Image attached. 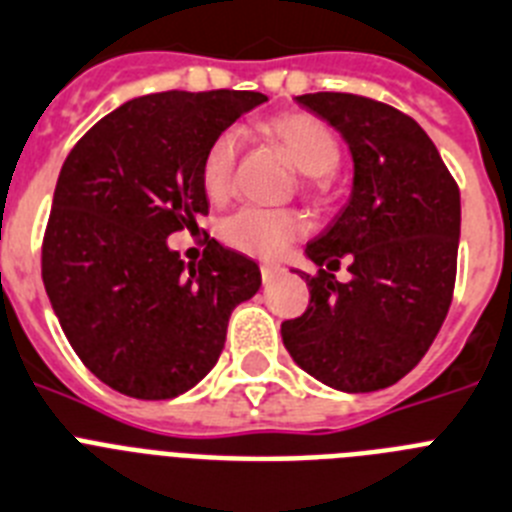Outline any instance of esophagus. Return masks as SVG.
Returning <instances> with one entry per match:
<instances>
[{"mask_svg":"<svg viewBox=\"0 0 512 512\" xmlns=\"http://www.w3.org/2000/svg\"><path fill=\"white\" fill-rule=\"evenodd\" d=\"M260 273H262V283H273V281H278V278H281L283 268H281V265H275V262H262Z\"/></svg>","mask_w":512,"mask_h":512,"instance_id":"34e87169","label":"esophagus"}]
</instances>
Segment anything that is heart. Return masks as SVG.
Here are the masks:
<instances>
[{"label":"heart","instance_id":"obj_1","mask_svg":"<svg viewBox=\"0 0 512 512\" xmlns=\"http://www.w3.org/2000/svg\"><path fill=\"white\" fill-rule=\"evenodd\" d=\"M262 133L288 154L293 167L314 177L311 185L324 190L330 185V172L340 162V141L322 118L311 113H283L270 118ZM237 159V136L221 133L208 144L201 162L203 193L211 201L229 195L231 170ZM304 231V219L296 211L283 208H242L224 221L221 234L231 247L257 257H278L288 244Z\"/></svg>","mask_w":512,"mask_h":512}]
</instances>
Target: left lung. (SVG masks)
<instances>
[{
	"label": "left lung",
	"mask_w": 512,
	"mask_h": 512,
	"mask_svg": "<svg viewBox=\"0 0 512 512\" xmlns=\"http://www.w3.org/2000/svg\"><path fill=\"white\" fill-rule=\"evenodd\" d=\"M340 133L353 190L306 244L309 306L281 324L291 358L322 384L361 394L397 384L420 363L448 314L461 234L459 185L410 115L345 92L296 97ZM349 260L351 281L331 270Z\"/></svg>",
	"instance_id": "8db88e82"
}]
</instances>
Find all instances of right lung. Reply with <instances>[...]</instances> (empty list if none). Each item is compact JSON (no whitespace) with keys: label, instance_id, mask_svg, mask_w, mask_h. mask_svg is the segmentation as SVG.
Masks as SVG:
<instances>
[{"label":"right lung","instance_id":"1","mask_svg":"<svg viewBox=\"0 0 512 512\" xmlns=\"http://www.w3.org/2000/svg\"><path fill=\"white\" fill-rule=\"evenodd\" d=\"M260 92L133 97L69 151L43 237V286L79 361L133 399L185 394L216 366L231 311L260 291L250 257L211 239L185 265L167 237L208 213L201 162Z\"/></svg>","mask_w":512,"mask_h":512}]
</instances>
